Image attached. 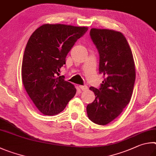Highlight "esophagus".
I'll use <instances>...</instances> for the list:
<instances>
[{"mask_svg": "<svg viewBox=\"0 0 156 156\" xmlns=\"http://www.w3.org/2000/svg\"><path fill=\"white\" fill-rule=\"evenodd\" d=\"M80 88L81 90H86L87 89H88V86L86 85H83V86H80Z\"/></svg>", "mask_w": 156, "mask_h": 156, "instance_id": "34e87169", "label": "esophagus"}]
</instances>
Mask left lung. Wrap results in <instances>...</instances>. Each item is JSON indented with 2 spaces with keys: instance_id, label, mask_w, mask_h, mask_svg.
Returning a JSON list of instances; mask_svg holds the SVG:
<instances>
[{
  "instance_id": "8db88e82",
  "label": "left lung",
  "mask_w": 156,
  "mask_h": 156,
  "mask_svg": "<svg viewBox=\"0 0 156 156\" xmlns=\"http://www.w3.org/2000/svg\"><path fill=\"white\" fill-rule=\"evenodd\" d=\"M90 35L99 54V73L104 80L99 89L90 87L95 99L87 105L89 119L105 125L118 117L129 103L136 80L130 46L122 33L91 29Z\"/></svg>"
}]
</instances>
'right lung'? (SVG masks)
Here are the masks:
<instances>
[{
	"instance_id": "right-lung-1",
	"label": "right lung",
	"mask_w": 156,
	"mask_h": 156,
	"mask_svg": "<svg viewBox=\"0 0 156 156\" xmlns=\"http://www.w3.org/2000/svg\"><path fill=\"white\" fill-rule=\"evenodd\" d=\"M88 27L43 24L33 33L24 52L22 80L27 94L44 115L64 110L76 94L72 83L59 76L68 52Z\"/></svg>"
}]
</instances>
